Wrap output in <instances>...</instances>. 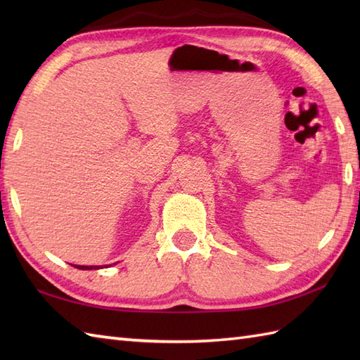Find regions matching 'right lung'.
<instances>
[{
    "label": "right lung",
    "instance_id": "add662e5",
    "mask_svg": "<svg viewBox=\"0 0 360 360\" xmlns=\"http://www.w3.org/2000/svg\"><path fill=\"white\" fill-rule=\"evenodd\" d=\"M77 269H83V271H91V269H98L97 266H75Z\"/></svg>",
    "mask_w": 360,
    "mask_h": 360
}]
</instances>
